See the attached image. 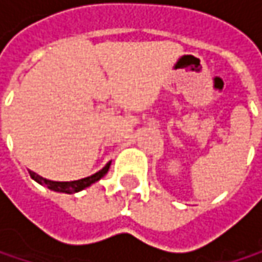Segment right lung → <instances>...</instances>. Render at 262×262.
<instances>
[{"label": "right lung", "mask_w": 262, "mask_h": 262, "mask_svg": "<svg viewBox=\"0 0 262 262\" xmlns=\"http://www.w3.org/2000/svg\"><path fill=\"white\" fill-rule=\"evenodd\" d=\"M109 167H111V162H107L100 171L94 173L92 176H88V178H83V179H79V181H73V182H54V181H48V179H43L40 178L39 174L30 171V178L37 182L42 186H47L48 189L51 191H56V192H65V194H74V192H79L81 189L91 186L92 183L98 182L103 176H106V173L109 171Z\"/></svg>", "instance_id": "add662e5"}]
</instances>
